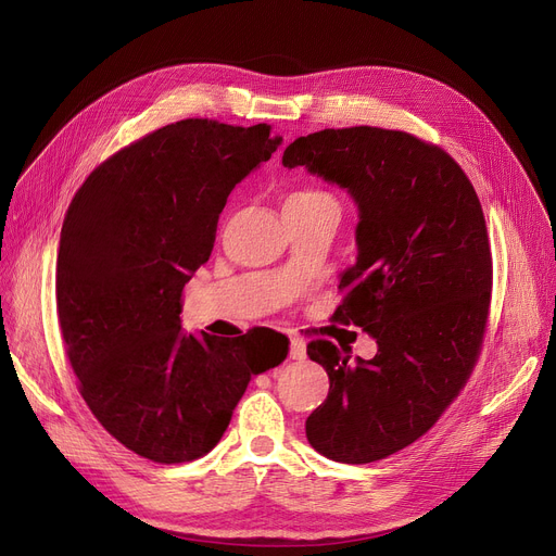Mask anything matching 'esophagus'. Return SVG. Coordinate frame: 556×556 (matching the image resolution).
<instances>
[{"label": "esophagus", "instance_id": "obj_1", "mask_svg": "<svg viewBox=\"0 0 556 556\" xmlns=\"http://www.w3.org/2000/svg\"><path fill=\"white\" fill-rule=\"evenodd\" d=\"M288 356L293 361H304L306 358V342L302 338H290V352Z\"/></svg>", "mask_w": 556, "mask_h": 556}]
</instances>
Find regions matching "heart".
Segmentation results:
<instances>
[{"label": "heart", "instance_id": "heart-1", "mask_svg": "<svg viewBox=\"0 0 556 556\" xmlns=\"http://www.w3.org/2000/svg\"><path fill=\"white\" fill-rule=\"evenodd\" d=\"M313 202H336V200L327 191L315 189V187L298 189L286 198V204H313Z\"/></svg>", "mask_w": 556, "mask_h": 556}]
</instances>
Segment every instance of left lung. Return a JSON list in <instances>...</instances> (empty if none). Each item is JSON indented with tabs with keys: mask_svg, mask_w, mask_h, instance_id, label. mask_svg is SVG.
I'll list each match as a JSON object with an SVG mask.
<instances>
[{
	"mask_svg": "<svg viewBox=\"0 0 556 556\" xmlns=\"http://www.w3.org/2000/svg\"><path fill=\"white\" fill-rule=\"evenodd\" d=\"M281 164L356 200L358 256L340 277L333 319L378 344L356 363L346 346L308 344L331 386L306 437L342 464L383 459L437 424L478 363L493 281L478 193L446 151L403 130L327 128L295 139Z\"/></svg>",
	"mask_w": 556,
	"mask_h": 556,
	"instance_id": "obj_1",
	"label": "left lung"
}]
</instances>
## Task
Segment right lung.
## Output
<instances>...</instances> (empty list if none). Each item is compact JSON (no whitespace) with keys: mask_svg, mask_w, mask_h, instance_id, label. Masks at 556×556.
<instances>
[{"mask_svg":"<svg viewBox=\"0 0 556 556\" xmlns=\"http://www.w3.org/2000/svg\"><path fill=\"white\" fill-rule=\"evenodd\" d=\"M182 119L99 164L72 198L55 308L78 392L128 451L160 464L210 453L252 376L288 342L180 331L182 290L210 258L227 195L281 137Z\"/></svg>","mask_w":556,"mask_h":556,"instance_id":"right-lung-1","label":"right lung"}]
</instances>
